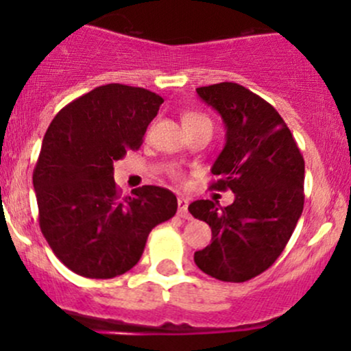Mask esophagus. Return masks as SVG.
<instances>
[{
  "instance_id": "obj_1",
  "label": "esophagus",
  "mask_w": 351,
  "mask_h": 351,
  "mask_svg": "<svg viewBox=\"0 0 351 351\" xmlns=\"http://www.w3.org/2000/svg\"><path fill=\"white\" fill-rule=\"evenodd\" d=\"M178 216L183 217V219H191V216H189L188 213V199L184 198L178 199Z\"/></svg>"
}]
</instances>
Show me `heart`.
<instances>
[{
    "instance_id": "heart-1",
    "label": "heart",
    "mask_w": 351,
    "mask_h": 351,
    "mask_svg": "<svg viewBox=\"0 0 351 351\" xmlns=\"http://www.w3.org/2000/svg\"><path fill=\"white\" fill-rule=\"evenodd\" d=\"M195 123H206L211 125V120L201 112H186L183 115V125H195Z\"/></svg>"
}]
</instances>
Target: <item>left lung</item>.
I'll return each mask as SVG.
<instances>
[{
	"instance_id": "obj_1",
	"label": "left lung",
	"mask_w": 351,
	"mask_h": 351,
	"mask_svg": "<svg viewBox=\"0 0 351 351\" xmlns=\"http://www.w3.org/2000/svg\"><path fill=\"white\" fill-rule=\"evenodd\" d=\"M226 125V145L213 165L211 189L236 195L219 206L193 201L188 209L209 224L211 244L195 263L223 282H245L267 271L287 245L304 209L305 163L292 132L263 97L234 82L196 88Z\"/></svg>"
}]
</instances>
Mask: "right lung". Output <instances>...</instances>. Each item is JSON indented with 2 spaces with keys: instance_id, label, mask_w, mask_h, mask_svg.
Instances as JSON below:
<instances>
[{
  "instance_id": "add662e5",
  "label": "right lung",
  "mask_w": 351,
  "mask_h": 351,
  "mask_svg": "<svg viewBox=\"0 0 351 351\" xmlns=\"http://www.w3.org/2000/svg\"><path fill=\"white\" fill-rule=\"evenodd\" d=\"M163 99L142 87L107 84L67 104L44 135L33 173L39 228L66 267L112 279L142 257L148 234L175 216L170 189L120 196L114 163L138 150Z\"/></svg>"
}]
</instances>
